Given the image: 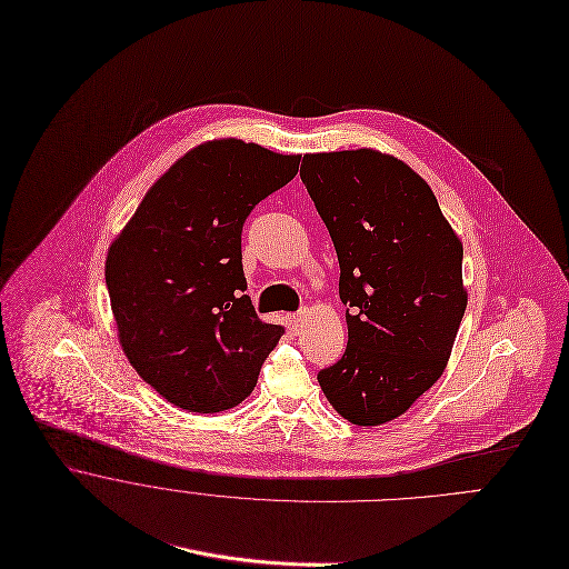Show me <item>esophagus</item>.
<instances>
[{
    "label": "esophagus",
    "instance_id": "obj_1",
    "mask_svg": "<svg viewBox=\"0 0 569 569\" xmlns=\"http://www.w3.org/2000/svg\"><path fill=\"white\" fill-rule=\"evenodd\" d=\"M306 319H308V312L303 310V312H297V315H290L288 317V323H290V328L295 330V332H299L301 328H303V323H306Z\"/></svg>",
    "mask_w": 569,
    "mask_h": 569
}]
</instances>
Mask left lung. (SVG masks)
Wrapping results in <instances>:
<instances>
[{
  "instance_id": "obj_1",
  "label": "left lung",
  "mask_w": 569,
  "mask_h": 569,
  "mask_svg": "<svg viewBox=\"0 0 569 569\" xmlns=\"http://www.w3.org/2000/svg\"><path fill=\"white\" fill-rule=\"evenodd\" d=\"M301 180L335 241L347 306V349L319 385L351 425L391 422L451 358L468 303L461 241L431 187L389 153H306Z\"/></svg>"
}]
</instances>
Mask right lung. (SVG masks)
Segmentation results:
<instances>
[{"label": "right lung", "mask_w": 569, "mask_h": 569, "mask_svg": "<svg viewBox=\"0 0 569 569\" xmlns=\"http://www.w3.org/2000/svg\"><path fill=\"white\" fill-rule=\"evenodd\" d=\"M299 162L237 138L202 142L153 182L112 241L106 281L118 341L171 405L193 413L239 405L283 337L243 295L241 228Z\"/></svg>", "instance_id": "obj_1"}]
</instances>
